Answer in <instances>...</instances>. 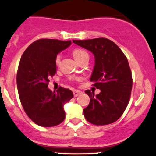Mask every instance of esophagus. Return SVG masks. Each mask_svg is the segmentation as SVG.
I'll return each instance as SVG.
<instances>
[{
	"instance_id": "34e87169",
	"label": "esophagus",
	"mask_w": 156,
	"mask_h": 156,
	"mask_svg": "<svg viewBox=\"0 0 156 156\" xmlns=\"http://www.w3.org/2000/svg\"><path fill=\"white\" fill-rule=\"evenodd\" d=\"M73 96L76 98V97H78L79 95H80L82 94L81 91H79V90H73Z\"/></svg>"
}]
</instances>
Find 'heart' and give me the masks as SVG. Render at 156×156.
<instances>
[{
    "instance_id": "heart-1",
    "label": "heart",
    "mask_w": 156,
    "mask_h": 156,
    "mask_svg": "<svg viewBox=\"0 0 156 156\" xmlns=\"http://www.w3.org/2000/svg\"><path fill=\"white\" fill-rule=\"evenodd\" d=\"M73 57L75 58V59H76L77 62L80 61L81 58L85 57V56H88L87 52L83 49H75L73 52ZM59 61H60V56L59 55H58L56 58V64H58V63L59 62Z\"/></svg>"
}]
</instances>
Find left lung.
Here are the masks:
<instances>
[{
	"label": "left lung",
	"instance_id": "8db88e82",
	"mask_svg": "<svg viewBox=\"0 0 156 156\" xmlns=\"http://www.w3.org/2000/svg\"><path fill=\"white\" fill-rule=\"evenodd\" d=\"M73 42L94 56L90 80L100 90L95 96L90 90L85 91L90 97L89 104L83 110L85 119L98 126L114 123L123 115L131 95L132 77L127 58L118 45L108 38L73 40Z\"/></svg>",
	"mask_w": 156,
	"mask_h": 156
}]
</instances>
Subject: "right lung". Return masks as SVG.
I'll use <instances>...</instances> for the list:
<instances>
[{
    "label": "right lung",
    "instance_id": "add662e5",
    "mask_svg": "<svg viewBox=\"0 0 156 156\" xmlns=\"http://www.w3.org/2000/svg\"><path fill=\"white\" fill-rule=\"evenodd\" d=\"M71 41L42 38L35 41L24 52L17 72V88L27 116L38 126L51 127L65 120V103L73 98L68 88L56 91L48 88L50 77L56 72V58Z\"/></svg>",
    "mask_w": 156,
    "mask_h": 156
}]
</instances>
